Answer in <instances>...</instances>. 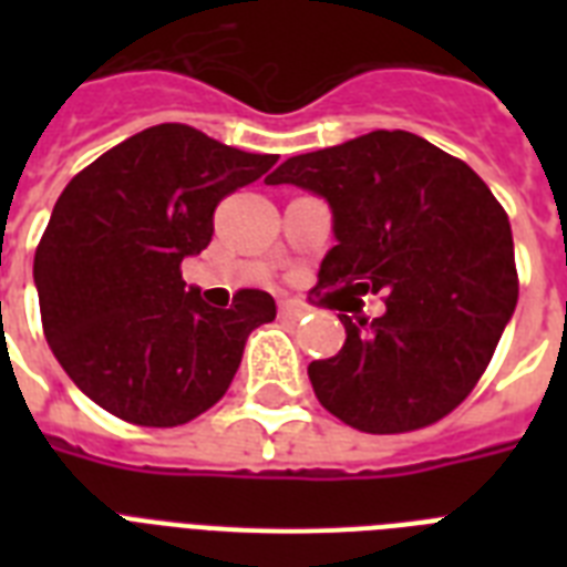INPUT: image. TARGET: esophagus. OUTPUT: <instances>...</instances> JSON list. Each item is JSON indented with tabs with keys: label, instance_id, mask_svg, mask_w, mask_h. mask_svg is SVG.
<instances>
[{
	"label": "esophagus",
	"instance_id": "obj_1",
	"mask_svg": "<svg viewBox=\"0 0 567 567\" xmlns=\"http://www.w3.org/2000/svg\"><path fill=\"white\" fill-rule=\"evenodd\" d=\"M279 315H282L285 320H302L309 315V306H302V302L297 300H285L282 306H279Z\"/></svg>",
	"mask_w": 567,
	"mask_h": 567
}]
</instances>
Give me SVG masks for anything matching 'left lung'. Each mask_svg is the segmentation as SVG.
I'll return each instance as SVG.
<instances>
[{
	"mask_svg": "<svg viewBox=\"0 0 567 567\" xmlns=\"http://www.w3.org/2000/svg\"><path fill=\"white\" fill-rule=\"evenodd\" d=\"M265 182L306 188L332 208L338 244L318 288L353 293V302L382 291L385 300L382 318L338 315L341 353L309 364L320 405L373 435L453 412L518 302L509 217L488 185L462 158L400 128L293 155Z\"/></svg>",
	"mask_w": 567,
	"mask_h": 567,
	"instance_id": "left-lung-1",
	"label": "left lung"
}]
</instances>
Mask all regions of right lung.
<instances>
[{
	"instance_id": "right-lung-1",
	"label": "right lung",
	"mask_w": 567,
	"mask_h": 567,
	"mask_svg": "<svg viewBox=\"0 0 567 567\" xmlns=\"http://www.w3.org/2000/svg\"><path fill=\"white\" fill-rule=\"evenodd\" d=\"M274 164L276 155L162 123L111 146L58 196L34 252L43 336L105 412L179 426L226 394L249 332L276 318V302L244 288L229 309H212L185 291L182 261L208 247L223 196Z\"/></svg>"
}]
</instances>
